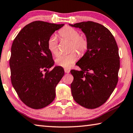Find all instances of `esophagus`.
Listing matches in <instances>:
<instances>
[{
	"label": "esophagus",
	"instance_id": "34e87169",
	"mask_svg": "<svg viewBox=\"0 0 133 133\" xmlns=\"http://www.w3.org/2000/svg\"><path fill=\"white\" fill-rule=\"evenodd\" d=\"M70 70H69L68 69H64V72L66 73H70Z\"/></svg>",
	"mask_w": 133,
	"mask_h": 133
}]
</instances>
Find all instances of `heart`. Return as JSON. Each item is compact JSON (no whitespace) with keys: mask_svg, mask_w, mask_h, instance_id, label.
I'll list each match as a JSON object with an SVG mask.
<instances>
[{"mask_svg":"<svg viewBox=\"0 0 133 133\" xmlns=\"http://www.w3.org/2000/svg\"><path fill=\"white\" fill-rule=\"evenodd\" d=\"M59 35L63 39L70 42L71 49H76L79 53H83L87 49L88 41L85 35H79V31L70 26H66L59 31ZM48 48L52 55L58 54V42L56 35H52L47 42ZM78 57L75 50L67 55H60L55 59L57 65L64 68H70L73 66Z\"/></svg>","mask_w":133,"mask_h":133,"instance_id":"heart-1","label":"heart"}]
</instances>
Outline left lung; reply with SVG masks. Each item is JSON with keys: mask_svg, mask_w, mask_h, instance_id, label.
<instances>
[{"mask_svg": "<svg viewBox=\"0 0 133 133\" xmlns=\"http://www.w3.org/2000/svg\"><path fill=\"white\" fill-rule=\"evenodd\" d=\"M81 29L88 41L87 50L71 70V84L74 101L87 109L103 105L116 87L120 68L119 49L110 31L100 24L87 21L69 24Z\"/></svg>", "mask_w": 133, "mask_h": 133, "instance_id": "1", "label": "left lung"}]
</instances>
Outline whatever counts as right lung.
<instances>
[{"label": "right lung", "instance_id": "add662e5", "mask_svg": "<svg viewBox=\"0 0 133 133\" xmlns=\"http://www.w3.org/2000/svg\"><path fill=\"white\" fill-rule=\"evenodd\" d=\"M64 24L41 21L28 24L14 39L10 67L13 88L21 101L35 109L47 107L55 99L57 84L64 76V69L55 66L47 42L55 31Z\"/></svg>", "mask_w": 133, "mask_h": 133}]
</instances>
